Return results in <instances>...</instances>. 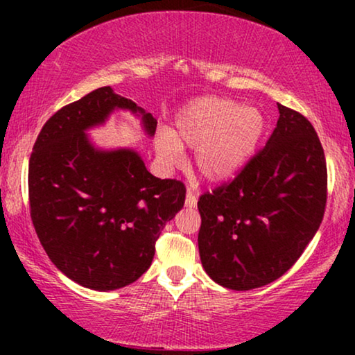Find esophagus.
Returning a JSON list of instances; mask_svg holds the SVG:
<instances>
[{
	"label": "esophagus",
	"mask_w": 355,
	"mask_h": 355,
	"mask_svg": "<svg viewBox=\"0 0 355 355\" xmlns=\"http://www.w3.org/2000/svg\"><path fill=\"white\" fill-rule=\"evenodd\" d=\"M197 198H198V196L193 191H191V189H189L187 191V193H186V205L187 207H196L197 205Z\"/></svg>",
	"instance_id": "esophagus-1"
}]
</instances>
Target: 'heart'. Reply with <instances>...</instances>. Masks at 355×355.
I'll use <instances>...</instances> for the list:
<instances>
[{
  "mask_svg": "<svg viewBox=\"0 0 355 355\" xmlns=\"http://www.w3.org/2000/svg\"><path fill=\"white\" fill-rule=\"evenodd\" d=\"M176 130L158 129L155 150L168 168L182 162V145L196 148V166L210 181L234 176L255 152L263 134L257 108L225 98H200L176 118Z\"/></svg>",
  "mask_w": 355,
  "mask_h": 355,
  "instance_id": "1",
  "label": "heart"
}]
</instances>
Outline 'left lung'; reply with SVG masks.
<instances>
[{
	"label": "left lung",
	"mask_w": 355,
	"mask_h": 355,
	"mask_svg": "<svg viewBox=\"0 0 355 355\" xmlns=\"http://www.w3.org/2000/svg\"><path fill=\"white\" fill-rule=\"evenodd\" d=\"M279 119L231 182L198 198V252L223 288L249 291L293 266L327 207V159L310 121L278 103Z\"/></svg>",
	"instance_id": "8db88e82"
}]
</instances>
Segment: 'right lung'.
<instances>
[{
	"mask_svg": "<svg viewBox=\"0 0 355 355\" xmlns=\"http://www.w3.org/2000/svg\"><path fill=\"white\" fill-rule=\"evenodd\" d=\"M114 110L139 113L148 135L157 130L152 114L101 87L46 121L28 162L31 218L43 249L67 278L94 291L137 281L186 200L181 181L155 178L134 150L92 145L85 130Z\"/></svg>",
	"mask_w": 355,
	"mask_h": 355,
	"instance_id": "right-lung-1",
	"label": "right lung"
}]
</instances>
